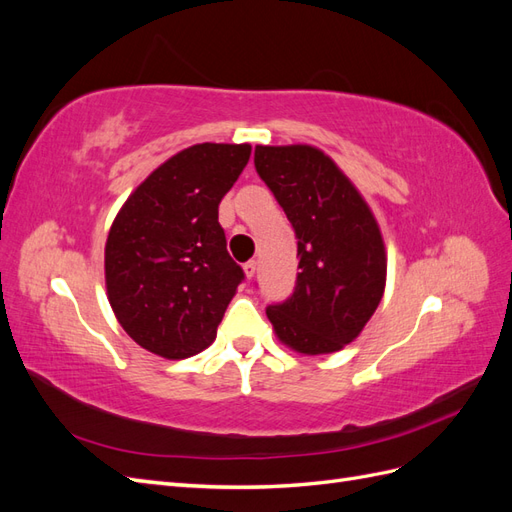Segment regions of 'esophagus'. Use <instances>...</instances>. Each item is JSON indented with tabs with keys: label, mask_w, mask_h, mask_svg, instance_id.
I'll return each mask as SVG.
<instances>
[{
	"label": "esophagus",
	"mask_w": 512,
	"mask_h": 512,
	"mask_svg": "<svg viewBox=\"0 0 512 512\" xmlns=\"http://www.w3.org/2000/svg\"><path fill=\"white\" fill-rule=\"evenodd\" d=\"M243 269H245V275H247V280H252V277L256 275V260H250V262H245L243 265Z\"/></svg>",
	"instance_id": "1"
}]
</instances>
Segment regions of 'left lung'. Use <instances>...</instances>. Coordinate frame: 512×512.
<instances>
[{
	"label": "left lung",
	"instance_id": "1",
	"mask_svg": "<svg viewBox=\"0 0 512 512\" xmlns=\"http://www.w3.org/2000/svg\"><path fill=\"white\" fill-rule=\"evenodd\" d=\"M254 166L299 239L297 284L286 301L267 307L273 329L303 354L342 350L384 292L386 254L374 215L316 147L258 145Z\"/></svg>",
	"mask_w": 512,
	"mask_h": 512
}]
</instances>
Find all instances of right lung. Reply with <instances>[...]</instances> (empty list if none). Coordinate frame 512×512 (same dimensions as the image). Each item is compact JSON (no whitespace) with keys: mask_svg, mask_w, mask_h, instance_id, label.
I'll return each instance as SVG.
<instances>
[{"mask_svg":"<svg viewBox=\"0 0 512 512\" xmlns=\"http://www.w3.org/2000/svg\"><path fill=\"white\" fill-rule=\"evenodd\" d=\"M250 153V145L222 143L183 149L117 213L104 250L108 301L145 350L188 359L215 339L245 280L226 250L218 209Z\"/></svg>","mask_w":512,"mask_h":512,"instance_id":"add662e5","label":"right lung"}]
</instances>
